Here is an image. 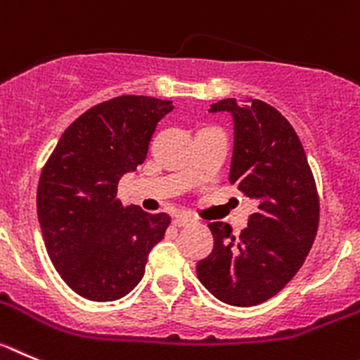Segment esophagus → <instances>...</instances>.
<instances>
[{
  "instance_id": "1",
  "label": "esophagus",
  "mask_w": 360,
  "mask_h": 360,
  "mask_svg": "<svg viewBox=\"0 0 360 360\" xmlns=\"http://www.w3.org/2000/svg\"><path fill=\"white\" fill-rule=\"evenodd\" d=\"M195 220L192 219V217L188 215H177L176 219H174V224L177 226V228H184V226H192Z\"/></svg>"
}]
</instances>
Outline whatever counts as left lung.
<instances>
[{
	"label": "left lung",
	"instance_id": "obj_1",
	"mask_svg": "<svg viewBox=\"0 0 360 360\" xmlns=\"http://www.w3.org/2000/svg\"><path fill=\"white\" fill-rule=\"evenodd\" d=\"M210 111L231 112L235 145L229 181L258 202L238 236L210 222L213 251L197 264L200 283L228 305L276 296L305 262L319 226V195L296 131L262 100L224 98Z\"/></svg>",
	"mask_w": 360,
	"mask_h": 360
}]
</instances>
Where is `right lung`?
I'll use <instances>...</instances> for the list:
<instances>
[{"mask_svg": "<svg viewBox=\"0 0 360 360\" xmlns=\"http://www.w3.org/2000/svg\"><path fill=\"white\" fill-rule=\"evenodd\" d=\"M170 100L122 95L105 100L64 131L37 186V217L51 264L86 300L112 301L145 274L148 252L170 217L124 206L118 181L147 158Z\"/></svg>", "mask_w": 360, "mask_h": 360, "instance_id": "1", "label": "right lung"}]
</instances>
